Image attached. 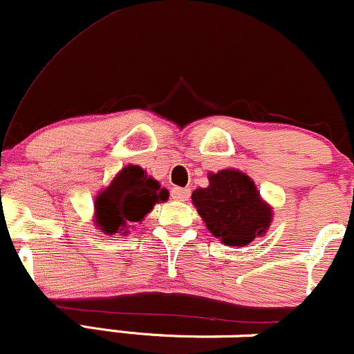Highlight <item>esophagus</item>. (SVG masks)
<instances>
[{
    "label": "esophagus",
    "instance_id": "esophagus-1",
    "mask_svg": "<svg viewBox=\"0 0 354 354\" xmlns=\"http://www.w3.org/2000/svg\"><path fill=\"white\" fill-rule=\"evenodd\" d=\"M189 196H191L189 188H173L171 189V198L176 201H188Z\"/></svg>",
    "mask_w": 354,
    "mask_h": 354
}]
</instances>
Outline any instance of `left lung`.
<instances>
[{"instance_id":"8db88e82","label":"left lung","mask_w":354,"mask_h":354,"mask_svg":"<svg viewBox=\"0 0 354 354\" xmlns=\"http://www.w3.org/2000/svg\"><path fill=\"white\" fill-rule=\"evenodd\" d=\"M191 200L206 228L228 246H246L270 228L271 208L254 183L236 169L209 174L208 188L194 189Z\"/></svg>"}]
</instances>
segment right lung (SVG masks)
Instances as JSON below:
<instances>
[{
    "label": "right lung",
    "mask_w": 354,
    "mask_h": 354,
    "mask_svg": "<svg viewBox=\"0 0 354 354\" xmlns=\"http://www.w3.org/2000/svg\"><path fill=\"white\" fill-rule=\"evenodd\" d=\"M168 189L148 178L140 166H126L96 198V225L103 233L115 234L128 223L141 221L160 201L168 200Z\"/></svg>",
    "instance_id": "1"
}]
</instances>
